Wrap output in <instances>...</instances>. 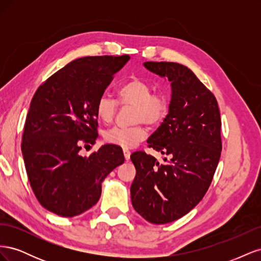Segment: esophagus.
<instances>
[{"instance_id": "obj_1", "label": "esophagus", "mask_w": 261, "mask_h": 261, "mask_svg": "<svg viewBox=\"0 0 261 261\" xmlns=\"http://www.w3.org/2000/svg\"><path fill=\"white\" fill-rule=\"evenodd\" d=\"M123 153H124V156H125V160H129L130 158V151L128 149H123Z\"/></svg>"}]
</instances>
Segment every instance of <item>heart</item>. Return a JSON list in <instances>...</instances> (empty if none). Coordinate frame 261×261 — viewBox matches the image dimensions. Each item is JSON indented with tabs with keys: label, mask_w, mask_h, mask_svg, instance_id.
Returning <instances> with one entry per match:
<instances>
[{
	"label": "heart",
	"mask_w": 261,
	"mask_h": 261,
	"mask_svg": "<svg viewBox=\"0 0 261 261\" xmlns=\"http://www.w3.org/2000/svg\"><path fill=\"white\" fill-rule=\"evenodd\" d=\"M118 105L132 106L130 122L134 124L126 127H112L105 132L103 138L108 144L132 148L144 139L147 132L143 123L156 126L163 122L169 111V102L162 93H152V88L140 78L134 77L120 87L117 101L108 94H102L96 103V114L99 120L108 124L113 121Z\"/></svg>",
	"instance_id": "1"
}]
</instances>
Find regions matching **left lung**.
<instances>
[{"label": "left lung", "mask_w": 261, "mask_h": 261, "mask_svg": "<svg viewBox=\"0 0 261 261\" xmlns=\"http://www.w3.org/2000/svg\"><path fill=\"white\" fill-rule=\"evenodd\" d=\"M144 65L171 82L169 113L148 138V147L170 160L160 164L145 151L132 153L136 176L130 198L145 220L165 224L185 216L208 191L222 150L220 110L213 93L188 67L173 62Z\"/></svg>", "instance_id": "obj_1"}]
</instances>
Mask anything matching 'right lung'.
<instances>
[{
	"label": "right lung",
	"mask_w": 261,
	"mask_h": 261,
	"mask_svg": "<svg viewBox=\"0 0 261 261\" xmlns=\"http://www.w3.org/2000/svg\"><path fill=\"white\" fill-rule=\"evenodd\" d=\"M128 55L74 60L49 77L30 102L21 151L31 188L46 210L75 217L101 196V183L124 162L118 146L105 145L88 158L82 146L96 143V103Z\"/></svg>",
	"instance_id": "add662e5"
}]
</instances>
